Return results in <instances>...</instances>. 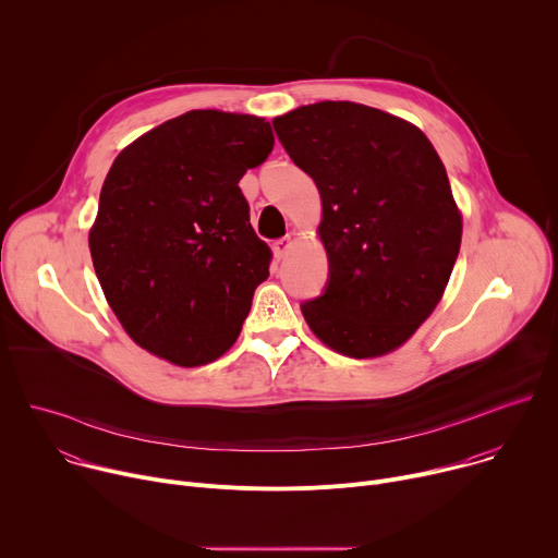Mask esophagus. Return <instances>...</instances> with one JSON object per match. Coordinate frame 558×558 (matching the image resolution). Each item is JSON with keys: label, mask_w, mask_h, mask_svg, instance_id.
Masks as SVG:
<instances>
[{"label": "esophagus", "mask_w": 558, "mask_h": 558, "mask_svg": "<svg viewBox=\"0 0 558 558\" xmlns=\"http://www.w3.org/2000/svg\"><path fill=\"white\" fill-rule=\"evenodd\" d=\"M293 247V238L291 235H284V238H280V241H276V245H274V254H276V258L280 260V258H284L287 254H289V250Z\"/></svg>", "instance_id": "34e87169"}]
</instances>
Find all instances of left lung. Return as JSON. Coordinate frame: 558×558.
Returning <instances> with one entry per match:
<instances>
[{
	"instance_id": "left-lung-1",
	"label": "left lung",
	"mask_w": 558,
	"mask_h": 558,
	"mask_svg": "<svg viewBox=\"0 0 558 558\" xmlns=\"http://www.w3.org/2000/svg\"><path fill=\"white\" fill-rule=\"evenodd\" d=\"M274 130L323 198L329 284L302 304L308 329L347 357L392 353L439 304L461 245L439 154L411 121L353 101L300 106Z\"/></svg>"
}]
</instances>
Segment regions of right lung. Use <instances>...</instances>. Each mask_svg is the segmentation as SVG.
<instances>
[{
	"label": "right lung",
	"mask_w": 558,
	"mask_h": 558,
	"mask_svg": "<svg viewBox=\"0 0 558 558\" xmlns=\"http://www.w3.org/2000/svg\"><path fill=\"white\" fill-rule=\"evenodd\" d=\"M271 147L260 117L192 110L114 158L88 245L110 308L147 353L192 368L241 336L274 254L238 181Z\"/></svg>",
	"instance_id": "obj_1"
}]
</instances>
